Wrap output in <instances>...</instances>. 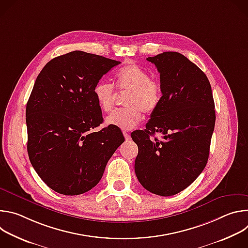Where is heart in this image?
<instances>
[{
	"mask_svg": "<svg viewBox=\"0 0 248 248\" xmlns=\"http://www.w3.org/2000/svg\"><path fill=\"white\" fill-rule=\"evenodd\" d=\"M147 90H148V91H151V88H149V87H148V88H147Z\"/></svg>",
	"mask_w": 248,
	"mask_h": 248,
	"instance_id": "b5f03b06",
	"label": "heart"
}]
</instances>
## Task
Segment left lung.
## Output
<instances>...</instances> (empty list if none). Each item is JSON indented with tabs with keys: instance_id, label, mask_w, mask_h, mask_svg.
Instances as JSON below:
<instances>
[{
	"instance_id": "1",
	"label": "left lung",
	"mask_w": 248,
	"mask_h": 248,
	"mask_svg": "<svg viewBox=\"0 0 248 248\" xmlns=\"http://www.w3.org/2000/svg\"><path fill=\"white\" fill-rule=\"evenodd\" d=\"M120 63L74 51L51 60L34 83L26 105L28 156L58 193L78 195L96 186L124 138L115 127L83 136L103 120L95 88Z\"/></svg>"
}]
</instances>
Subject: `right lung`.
<instances>
[{"mask_svg": "<svg viewBox=\"0 0 248 248\" xmlns=\"http://www.w3.org/2000/svg\"><path fill=\"white\" fill-rule=\"evenodd\" d=\"M146 60L160 74L162 97L146 129L133 135L140 149L134 170L145 189L170 196L190 186L207 164L215 104L206 75L184 55L165 52ZM151 134H157L153 141Z\"/></svg>", "mask_w": 248, "mask_h": 248, "instance_id": "right-lung-1", "label": "right lung"}]
</instances>
